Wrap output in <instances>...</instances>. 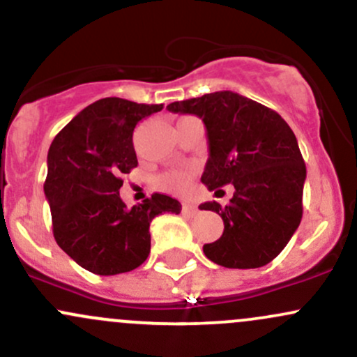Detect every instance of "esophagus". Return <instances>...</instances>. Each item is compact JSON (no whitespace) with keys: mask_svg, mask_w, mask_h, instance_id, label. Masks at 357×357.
<instances>
[{"mask_svg":"<svg viewBox=\"0 0 357 357\" xmlns=\"http://www.w3.org/2000/svg\"><path fill=\"white\" fill-rule=\"evenodd\" d=\"M183 213L188 217H197L198 215V207L195 204H190V202H186V204H183Z\"/></svg>","mask_w":357,"mask_h":357,"instance_id":"obj_1","label":"esophagus"}]
</instances>
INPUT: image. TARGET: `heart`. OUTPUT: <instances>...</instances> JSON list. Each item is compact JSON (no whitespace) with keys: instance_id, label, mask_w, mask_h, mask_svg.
<instances>
[{"instance_id":"obj_1","label":"heart","mask_w":357,"mask_h":357,"mask_svg":"<svg viewBox=\"0 0 357 357\" xmlns=\"http://www.w3.org/2000/svg\"><path fill=\"white\" fill-rule=\"evenodd\" d=\"M193 172L190 169H178V171L166 172L159 178V188L169 193H186L191 186Z\"/></svg>"}]
</instances>
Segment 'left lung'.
I'll use <instances>...</instances> for the list:
<instances>
[{"instance_id": "8db88e82", "label": "left lung", "mask_w": 357, "mask_h": 357, "mask_svg": "<svg viewBox=\"0 0 357 357\" xmlns=\"http://www.w3.org/2000/svg\"><path fill=\"white\" fill-rule=\"evenodd\" d=\"M167 109L198 116L207 128L202 183L210 191L234 186L226 207L200 205L224 220L222 236L204 246L205 257L227 268L270 264L303 217L306 166L296 135L275 111L231 90L172 102Z\"/></svg>"}]
</instances>
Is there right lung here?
<instances>
[{"label": "right lung", "instance_id": "obj_1", "mask_svg": "<svg viewBox=\"0 0 357 357\" xmlns=\"http://www.w3.org/2000/svg\"><path fill=\"white\" fill-rule=\"evenodd\" d=\"M162 104H137L106 97L78 112L52 140L44 193L52 234L80 267L116 275L140 267L150 253V222L181 204L153 193L126 207L119 197L123 176L138 166L133 131Z\"/></svg>", "mask_w": 357, "mask_h": 357}]
</instances>
